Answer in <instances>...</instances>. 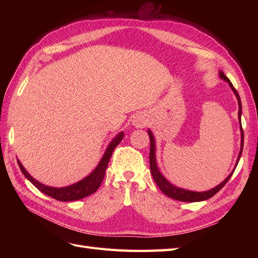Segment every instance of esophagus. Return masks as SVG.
Masks as SVG:
<instances>
[{
	"instance_id": "1",
	"label": "esophagus",
	"mask_w": 258,
	"mask_h": 258,
	"mask_svg": "<svg viewBox=\"0 0 258 258\" xmlns=\"http://www.w3.org/2000/svg\"><path fill=\"white\" fill-rule=\"evenodd\" d=\"M147 121H148V119H147L146 115L143 113H139L134 116L132 124H134L136 128H144L147 124Z\"/></svg>"
}]
</instances>
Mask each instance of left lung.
Masks as SVG:
<instances>
[{
    "mask_svg": "<svg viewBox=\"0 0 258 258\" xmlns=\"http://www.w3.org/2000/svg\"><path fill=\"white\" fill-rule=\"evenodd\" d=\"M218 75H220V79L221 80L228 83L230 89L232 90L233 93H235V96H236V98L238 100V106H239L238 118H239L240 131H241V146H240V152H239L238 158H237V161H236V166H235V168H233V170L231 171V172L229 173V175L226 177L221 184H218L217 186L213 187V188H211V189L206 190V191L188 190V189H184V188H181V187H177V186H175L173 184H171L168 181V179L161 174V172H160L159 169H158L157 161H156V142H155V138H154V135H153V132L151 131V129L147 130L148 136H150V140H151V150H150V168H151V173L153 175V178H154L155 183L157 184V186L159 187V189L163 194L167 195L168 197L172 198L174 200L185 201V202H198V201H204V200H207V199H209L211 197H213L214 195L217 191H220L223 188V186L228 182V179L231 177L233 171H235V169L237 168V165H238V162L240 160L242 150H243V130H242V124H241V114H242L241 100H240L238 91L235 89V87H233L231 82L229 81L228 77L224 74V72L220 71Z\"/></svg>",
    "mask_w": 258,
    "mask_h": 258,
    "instance_id": "8db88e82",
    "label": "left lung"
}]
</instances>
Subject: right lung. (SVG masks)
Here are the masks:
<instances>
[{
	"mask_svg": "<svg viewBox=\"0 0 258 258\" xmlns=\"http://www.w3.org/2000/svg\"><path fill=\"white\" fill-rule=\"evenodd\" d=\"M123 138V132H119L117 134V136L112 140L106 147V150L102 156V158L99 161L97 167L93 169L92 172H90L87 176L84 177L81 181L76 182L70 186L66 187H51L47 186L45 184H42L41 182L36 181L34 177L31 176L28 171L25 169V167L22 166V163L17 159L19 168L21 170V172L23 173L29 181L32 183L36 188L42 191L43 194L47 195V196L59 200V201H74V200H80L85 197L89 196V195L95 192L102 183L104 175H105V170L107 168L108 161H110L111 156L113 154V151L115 150V147L118 145L121 140Z\"/></svg>",
	"mask_w": 258,
	"mask_h": 258,
	"instance_id": "add662e5",
	"label": "right lung"
}]
</instances>
